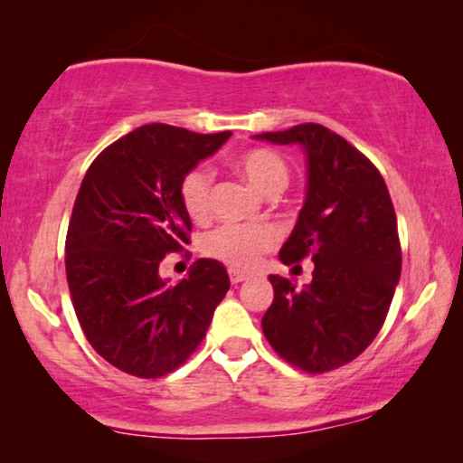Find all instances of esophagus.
I'll return each instance as SVG.
<instances>
[{"instance_id": "34e87169", "label": "esophagus", "mask_w": 463, "mask_h": 463, "mask_svg": "<svg viewBox=\"0 0 463 463\" xmlns=\"http://www.w3.org/2000/svg\"><path fill=\"white\" fill-rule=\"evenodd\" d=\"M250 274H246V271H240V269H230V280L232 284H240L244 280H249Z\"/></svg>"}]
</instances>
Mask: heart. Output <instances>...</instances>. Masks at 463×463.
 I'll list each match as a JSON object with an SVG mask.
<instances>
[{"mask_svg":"<svg viewBox=\"0 0 463 463\" xmlns=\"http://www.w3.org/2000/svg\"><path fill=\"white\" fill-rule=\"evenodd\" d=\"M232 168L265 195L280 194L288 185V166L276 151H242L232 160ZM179 198L189 219L204 221L211 213V175L204 168L189 170L181 179ZM274 242L276 232L269 225H223L206 238L204 250L232 268H252Z\"/></svg>","mask_w":463,"mask_h":463,"instance_id":"1","label":"heart"}]
</instances>
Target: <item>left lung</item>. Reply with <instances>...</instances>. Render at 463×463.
Returning <instances> with one entry per match:
<instances>
[{"mask_svg": "<svg viewBox=\"0 0 463 463\" xmlns=\"http://www.w3.org/2000/svg\"><path fill=\"white\" fill-rule=\"evenodd\" d=\"M299 145L307 162L306 202L280 249L282 263L307 255L312 282L297 288L269 276L274 301L261 326L269 345L297 369L326 373L360 356L377 337L401 280L396 213L369 157L320 124L255 135Z\"/></svg>", "mask_w": 463, "mask_h": 463, "instance_id": "left-lung-1", "label": "left lung"}]
</instances>
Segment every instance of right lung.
Wrapping results in <instances>:
<instances>
[{
  "label": "right lung",
  "instance_id": "1",
  "mask_svg": "<svg viewBox=\"0 0 463 463\" xmlns=\"http://www.w3.org/2000/svg\"><path fill=\"white\" fill-rule=\"evenodd\" d=\"M230 137L141 126L100 151L81 181L65 244L69 293L90 345L128 375L179 369L230 290L214 259H198L175 287L160 276L166 252L189 244L181 179Z\"/></svg>",
  "mask_w": 463,
  "mask_h": 463
}]
</instances>
